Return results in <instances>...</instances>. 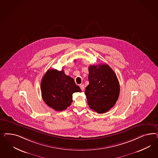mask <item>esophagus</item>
I'll return each instance as SVG.
<instances>
[{
	"instance_id": "obj_1",
	"label": "esophagus",
	"mask_w": 158,
	"mask_h": 158,
	"mask_svg": "<svg viewBox=\"0 0 158 158\" xmlns=\"http://www.w3.org/2000/svg\"><path fill=\"white\" fill-rule=\"evenodd\" d=\"M80 87H81V90L82 91L84 90V89H85V86H84V85H80Z\"/></svg>"
}]
</instances>
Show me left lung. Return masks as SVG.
Listing matches in <instances>:
<instances>
[{
	"mask_svg": "<svg viewBox=\"0 0 158 158\" xmlns=\"http://www.w3.org/2000/svg\"><path fill=\"white\" fill-rule=\"evenodd\" d=\"M89 85L85 94L89 106L98 114L112 108L118 99L119 83L112 69L107 64L89 67Z\"/></svg>",
	"mask_w": 158,
	"mask_h": 158,
	"instance_id": "left-lung-1",
	"label": "left lung"
}]
</instances>
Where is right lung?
Segmentation results:
<instances>
[{
    "mask_svg": "<svg viewBox=\"0 0 158 158\" xmlns=\"http://www.w3.org/2000/svg\"><path fill=\"white\" fill-rule=\"evenodd\" d=\"M42 96L47 105L57 111H62L72 102V94L81 92L73 79L64 71L48 69L43 76L40 85Z\"/></svg>",
    "mask_w": 158,
    "mask_h": 158,
    "instance_id": "obj_1",
    "label": "right lung"
}]
</instances>
